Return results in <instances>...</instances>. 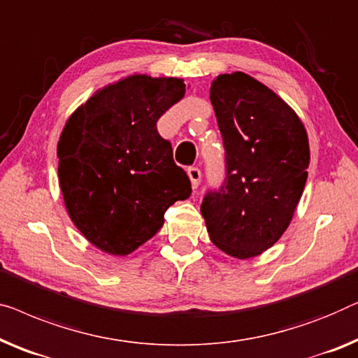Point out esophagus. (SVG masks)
Listing matches in <instances>:
<instances>
[{"mask_svg":"<svg viewBox=\"0 0 358 358\" xmlns=\"http://www.w3.org/2000/svg\"><path fill=\"white\" fill-rule=\"evenodd\" d=\"M187 173H189L192 187L196 189V187H199L200 179H201V171H200L199 168H196V166H190V168L187 169Z\"/></svg>","mask_w":358,"mask_h":358,"instance_id":"34e87169","label":"esophagus"}]
</instances>
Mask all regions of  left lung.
<instances>
[{
	"label": "left lung",
	"instance_id": "8db88e82",
	"mask_svg": "<svg viewBox=\"0 0 358 358\" xmlns=\"http://www.w3.org/2000/svg\"><path fill=\"white\" fill-rule=\"evenodd\" d=\"M210 100L226 178L201 201L210 239L236 258L260 255L287 229L307 182L308 137L292 108L243 72L213 80Z\"/></svg>",
	"mask_w": 358,
	"mask_h": 358
}]
</instances>
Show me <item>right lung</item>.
Instances as JSON below:
<instances>
[{
	"label": "right lung",
	"mask_w": 358,
	"mask_h": 358,
	"mask_svg": "<svg viewBox=\"0 0 358 358\" xmlns=\"http://www.w3.org/2000/svg\"><path fill=\"white\" fill-rule=\"evenodd\" d=\"M185 93L184 80L129 76L67 119L58 176L72 222L100 250L129 255L157 234L192 185L157 122Z\"/></svg>",
	"instance_id": "add662e5"
}]
</instances>
